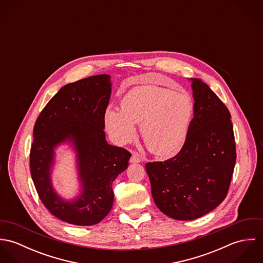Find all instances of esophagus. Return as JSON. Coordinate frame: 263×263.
Instances as JSON below:
<instances>
[{
	"label": "esophagus",
	"mask_w": 263,
	"mask_h": 263,
	"mask_svg": "<svg viewBox=\"0 0 263 263\" xmlns=\"http://www.w3.org/2000/svg\"><path fill=\"white\" fill-rule=\"evenodd\" d=\"M129 161H130V163H140L141 161H143V157L139 153L134 152Z\"/></svg>",
	"instance_id": "esophagus-1"
}]
</instances>
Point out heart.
<instances>
[{
  "instance_id": "b5f03b06",
  "label": "heart",
  "mask_w": 263,
  "mask_h": 263,
  "mask_svg": "<svg viewBox=\"0 0 263 263\" xmlns=\"http://www.w3.org/2000/svg\"><path fill=\"white\" fill-rule=\"evenodd\" d=\"M193 110L194 102L187 92L143 85L124 95L121 110L108 108L104 122L107 132L119 145L134 139L135 123H140L141 137L151 153L170 158L184 145Z\"/></svg>"
}]
</instances>
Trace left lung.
I'll use <instances>...</instances> for the list:
<instances>
[{
  "mask_svg": "<svg viewBox=\"0 0 263 263\" xmlns=\"http://www.w3.org/2000/svg\"><path fill=\"white\" fill-rule=\"evenodd\" d=\"M194 115L182 149L164 162H149L152 195L166 216L190 221L225 199L236 163L231 114L201 80L191 78Z\"/></svg>",
  "mask_w": 263,
  "mask_h": 263,
  "instance_id": "1",
  "label": "left lung"
}]
</instances>
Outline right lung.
Returning a JSON list of instances; mask_svg holds the SVG:
<instances>
[{
    "instance_id": "1",
    "label": "right lung",
    "mask_w": 263,
    "mask_h": 263,
    "mask_svg": "<svg viewBox=\"0 0 263 263\" xmlns=\"http://www.w3.org/2000/svg\"><path fill=\"white\" fill-rule=\"evenodd\" d=\"M111 94L110 76H93L68 84L39 113L30 149V172L38 196L57 218L69 224L92 226L112 208L113 180L128 165L132 154L105 141L104 114ZM71 140L78 153L82 193L64 202L50 184L53 149Z\"/></svg>"
}]
</instances>
